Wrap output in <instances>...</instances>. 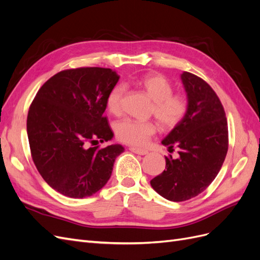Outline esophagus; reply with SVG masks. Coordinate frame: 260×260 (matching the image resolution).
Segmentation results:
<instances>
[{
	"label": "esophagus",
	"mask_w": 260,
	"mask_h": 260,
	"mask_svg": "<svg viewBox=\"0 0 260 260\" xmlns=\"http://www.w3.org/2000/svg\"><path fill=\"white\" fill-rule=\"evenodd\" d=\"M131 152H133V153H136V154H139V155H146L148 152L147 151H145V149H141V148H138V147H130L129 148Z\"/></svg>",
	"instance_id": "obj_1"
}]
</instances>
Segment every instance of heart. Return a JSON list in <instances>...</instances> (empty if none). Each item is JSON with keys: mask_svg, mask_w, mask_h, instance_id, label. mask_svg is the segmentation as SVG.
<instances>
[{"mask_svg": "<svg viewBox=\"0 0 260 260\" xmlns=\"http://www.w3.org/2000/svg\"><path fill=\"white\" fill-rule=\"evenodd\" d=\"M132 83L153 100L151 113L164 129H172L182 121L187 113V101L183 94L174 93V85L165 76L156 73L146 74L133 79ZM124 88L117 84L109 91L106 99L107 111L118 116L122 112ZM157 131L154 121L123 119L117 122L115 132L118 140L135 146H143Z\"/></svg>", "mask_w": 260, "mask_h": 260, "instance_id": "1", "label": "heart"}]
</instances>
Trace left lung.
<instances>
[{
	"instance_id": "obj_1",
	"label": "left lung",
	"mask_w": 260,
	"mask_h": 260,
	"mask_svg": "<svg viewBox=\"0 0 260 260\" xmlns=\"http://www.w3.org/2000/svg\"><path fill=\"white\" fill-rule=\"evenodd\" d=\"M187 96V113L161 143L179 148V157L165 156L166 169L151 180L154 190L168 201L183 202L208 187L222 167L229 145L223 106L202 78L181 75Z\"/></svg>"
}]
</instances>
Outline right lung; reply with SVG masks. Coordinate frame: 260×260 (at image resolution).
<instances>
[{
  "label": "right lung",
  "instance_id": "1",
  "mask_svg": "<svg viewBox=\"0 0 260 260\" xmlns=\"http://www.w3.org/2000/svg\"><path fill=\"white\" fill-rule=\"evenodd\" d=\"M119 76L109 68L81 67L54 75L38 91L27 117L31 157L55 191L73 199L95 194L112 176L120 144L104 116Z\"/></svg>",
  "mask_w": 260,
  "mask_h": 260
}]
</instances>
